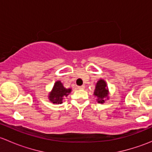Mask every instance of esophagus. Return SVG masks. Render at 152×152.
Returning a JSON list of instances; mask_svg holds the SVG:
<instances>
[{"label": "esophagus", "mask_w": 152, "mask_h": 152, "mask_svg": "<svg viewBox=\"0 0 152 152\" xmlns=\"http://www.w3.org/2000/svg\"><path fill=\"white\" fill-rule=\"evenodd\" d=\"M77 88L79 89V90H83V89H85V86L82 85V86H78Z\"/></svg>", "instance_id": "obj_1"}]
</instances>
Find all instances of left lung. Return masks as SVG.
<instances>
[{
    "instance_id": "obj_1",
    "label": "left lung",
    "mask_w": 152,
    "mask_h": 152,
    "mask_svg": "<svg viewBox=\"0 0 152 152\" xmlns=\"http://www.w3.org/2000/svg\"><path fill=\"white\" fill-rule=\"evenodd\" d=\"M95 96L97 97V101L99 103H104L106 99H108L109 90L107 88V85L104 79H100L96 83V89L94 90Z\"/></svg>"
}]
</instances>
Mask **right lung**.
I'll use <instances>...</instances> for the list:
<instances>
[{
	"label": "right lung",
	"instance_id": "add662e5",
	"mask_svg": "<svg viewBox=\"0 0 152 152\" xmlns=\"http://www.w3.org/2000/svg\"><path fill=\"white\" fill-rule=\"evenodd\" d=\"M71 92V89H67L64 87L60 81L55 82L51 92L49 93L48 99L53 104H62L64 96H68Z\"/></svg>",
	"mask_w": 152,
	"mask_h": 152
}]
</instances>
